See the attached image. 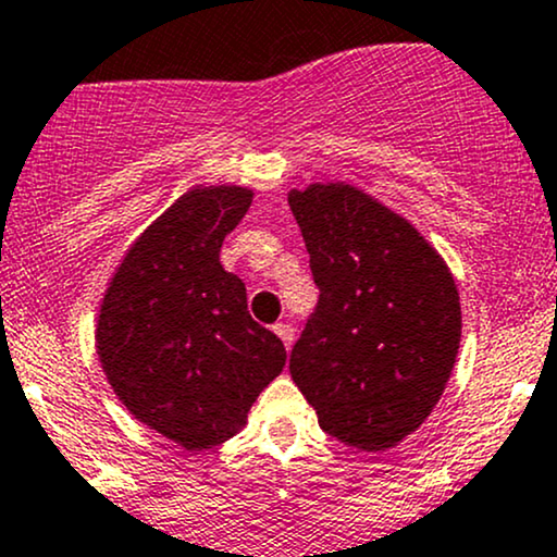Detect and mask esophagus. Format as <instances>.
Masks as SVG:
<instances>
[{
    "label": "esophagus",
    "mask_w": 557,
    "mask_h": 557,
    "mask_svg": "<svg viewBox=\"0 0 557 557\" xmlns=\"http://www.w3.org/2000/svg\"><path fill=\"white\" fill-rule=\"evenodd\" d=\"M274 333H277V338L283 341L285 348L293 346V338H296V330L288 322H280V325H274Z\"/></svg>",
    "instance_id": "34e87169"
}]
</instances>
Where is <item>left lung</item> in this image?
<instances>
[{
	"mask_svg": "<svg viewBox=\"0 0 557 557\" xmlns=\"http://www.w3.org/2000/svg\"><path fill=\"white\" fill-rule=\"evenodd\" d=\"M320 301L290 351V377L320 428L383 451L423 425L460 348L451 272L407 219L351 185L290 189Z\"/></svg>",
	"mask_w": 557,
	"mask_h": 557,
	"instance_id": "obj_1",
	"label": "left lung"
}]
</instances>
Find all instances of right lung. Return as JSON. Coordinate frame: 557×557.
<instances>
[{"label": "right lung", "mask_w": 557, "mask_h": 557, "mask_svg": "<svg viewBox=\"0 0 557 557\" xmlns=\"http://www.w3.org/2000/svg\"><path fill=\"white\" fill-rule=\"evenodd\" d=\"M250 198L235 185L182 195L124 256L97 320V354L119 399L193 451L235 436L285 368L283 341L248 314L246 285L219 261Z\"/></svg>", "instance_id": "right-lung-1"}]
</instances>
